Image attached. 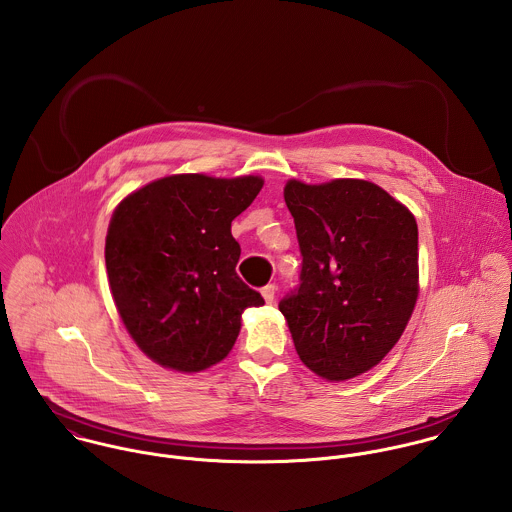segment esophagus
<instances>
[{
    "label": "esophagus",
    "instance_id": "esophagus-1",
    "mask_svg": "<svg viewBox=\"0 0 512 512\" xmlns=\"http://www.w3.org/2000/svg\"><path fill=\"white\" fill-rule=\"evenodd\" d=\"M262 295L266 299V303H274V297H276V286L274 284H268L262 288Z\"/></svg>",
    "mask_w": 512,
    "mask_h": 512
}]
</instances>
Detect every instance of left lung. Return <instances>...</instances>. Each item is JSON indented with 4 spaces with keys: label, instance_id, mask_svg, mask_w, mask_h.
I'll use <instances>...</instances> for the list:
<instances>
[{
    "label": "left lung",
    "instance_id": "left-lung-1",
    "mask_svg": "<svg viewBox=\"0 0 512 512\" xmlns=\"http://www.w3.org/2000/svg\"><path fill=\"white\" fill-rule=\"evenodd\" d=\"M301 252L299 286L282 301L293 345L315 374L347 380L378 365L418 299V224L363 179L284 189Z\"/></svg>",
    "mask_w": 512,
    "mask_h": 512
}]
</instances>
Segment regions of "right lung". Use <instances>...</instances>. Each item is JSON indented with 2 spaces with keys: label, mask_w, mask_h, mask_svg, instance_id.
<instances>
[{
  "label": "right lung",
  "mask_w": 512,
  "mask_h": 512,
  "mask_svg": "<svg viewBox=\"0 0 512 512\" xmlns=\"http://www.w3.org/2000/svg\"><path fill=\"white\" fill-rule=\"evenodd\" d=\"M262 185L256 175H171L116 207L104 250L110 290L128 333L157 365H217L244 309L264 305L236 274L240 244L230 232Z\"/></svg>",
  "instance_id": "add662e5"
}]
</instances>
